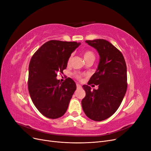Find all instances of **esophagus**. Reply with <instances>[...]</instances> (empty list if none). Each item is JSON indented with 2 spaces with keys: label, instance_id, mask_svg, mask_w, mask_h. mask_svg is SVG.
<instances>
[{
  "label": "esophagus",
  "instance_id": "34e87169",
  "mask_svg": "<svg viewBox=\"0 0 151 151\" xmlns=\"http://www.w3.org/2000/svg\"><path fill=\"white\" fill-rule=\"evenodd\" d=\"M76 86H77V89H80V88H81V86L80 84H76Z\"/></svg>",
  "mask_w": 151,
  "mask_h": 151
}]
</instances>
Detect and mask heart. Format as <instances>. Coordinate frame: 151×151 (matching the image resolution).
I'll list each match as a JSON object with an SVG mask.
<instances>
[{"label":"heart","instance_id":"1","mask_svg":"<svg viewBox=\"0 0 151 151\" xmlns=\"http://www.w3.org/2000/svg\"><path fill=\"white\" fill-rule=\"evenodd\" d=\"M83 57H84L85 61L87 60H88V59H91V58L94 59V54L92 51H90V50H86V51H85L83 53ZM71 58H72V57H70L69 58H68V63L70 62ZM74 77H76V79L81 80V78H82V75L79 74H75Z\"/></svg>","mask_w":151,"mask_h":151}]
</instances>
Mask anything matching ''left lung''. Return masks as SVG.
<instances>
[{
	"mask_svg": "<svg viewBox=\"0 0 151 151\" xmlns=\"http://www.w3.org/2000/svg\"><path fill=\"white\" fill-rule=\"evenodd\" d=\"M97 50L99 55L98 68L91 76L88 84L98 86L91 90L83 85L86 96L81 104L86 115L94 121L107 119L120 106L127 89V65L119 50L103 39L86 40Z\"/></svg>",
	"mask_w": 151,
	"mask_h": 151,
	"instance_id": "1",
	"label": "left lung"
}]
</instances>
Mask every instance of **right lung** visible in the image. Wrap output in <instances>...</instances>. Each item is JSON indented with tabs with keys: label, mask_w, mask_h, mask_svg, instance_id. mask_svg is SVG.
I'll return each mask as SVG.
<instances>
[{
	"label": "right lung",
	"mask_w": 151,
	"mask_h": 151,
	"mask_svg": "<svg viewBox=\"0 0 151 151\" xmlns=\"http://www.w3.org/2000/svg\"><path fill=\"white\" fill-rule=\"evenodd\" d=\"M81 43L50 40L32 57L29 65L28 90L32 101L43 115L55 119L64 115L76 89L68 77L62 83L57 79L63 72L68 59Z\"/></svg>",
	"instance_id": "obj_1"
}]
</instances>
